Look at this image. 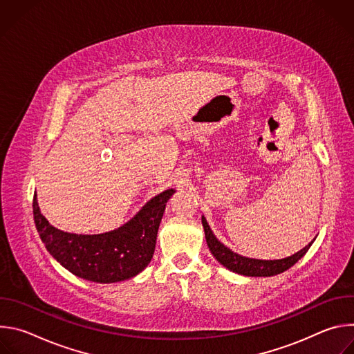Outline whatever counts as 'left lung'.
I'll return each mask as SVG.
<instances>
[{
	"mask_svg": "<svg viewBox=\"0 0 354 354\" xmlns=\"http://www.w3.org/2000/svg\"><path fill=\"white\" fill-rule=\"evenodd\" d=\"M201 224H203L206 242L213 257L228 270L242 276H249V277H269V276H276L286 272L307 254L313 242L315 241L314 238V241H311L306 248H302L301 250L297 252V254L287 257L284 259H274V261L254 259V258H246V257L238 255L236 252L231 250L223 242H220L217 236L213 234L205 216H201Z\"/></svg>",
	"mask_w": 354,
	"mask_h": 354,
	"instance_id": "obj_1",
	"label": "left lung"
}]
</instances>
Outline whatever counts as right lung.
Returning <instances> with one entry per match:
<instances>
[{"instance_id":"1","label":"right lung","mask_w":354,"mask_h":354,"mask_svg":"<svg viewBox=\"0 0 354 354\" xmlns=\"http://www.w3.org/2000/svg\"><path fill=\"white\" fill-rule=\"evenodd\" d=\"M174 193L167 189L157 194L130 221L104 234L78 235L53 227L40 213L36 193L33 218L50 255L68 272L95 283H116L137 276L153 259L160 223Z\"/></svg>"}]
</instances>
